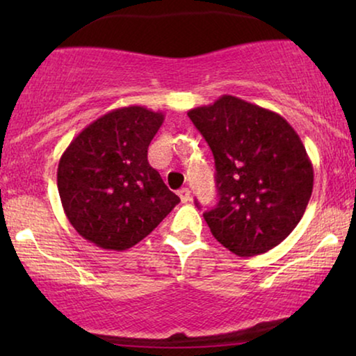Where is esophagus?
<instances>
[{
	"mask_svg": "<svg viewBox=\"0 0 356 356\" xmlns=\"http://www.w3.org/2000/svg\"><path fill=\"white\" fill-rule=\"evenodd\" d=\"M189 189L188 188H183V189H179L178 191V196H179V199H181V202H188L189 201Z\"/></svg>",
	"mask_w": 356,
	"mask_h": 356,
	"instance_id": "esophagus-1",
	"label": "esophagus"
}]
</instances>
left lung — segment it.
Segmentation results:
<instances>
[{
    "label": "left lung",
    "instance_id": "8db88e82",
    "mask_svg": "<svg viewBox=\"0 0 356 356\" xmlns=\"http://www.w3.org/2000/svg\"><path fill=\"white\" fill-rule=\"evenodd\" d=\"M188 116L216 160L218 202L204 212L213 238L243 257L275 248L313 193V163L300 136L279 113L233 95Z\"/></svg>",
    "mask_w": 356,
    "mask_h": 356
}]
</instances>
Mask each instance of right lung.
I'll list each match as a JSON object with an SVG mask.
<instances>
[{"label":"right lung","instance_id":"right-lung-1","mask_svg":"<svg viewBox=\"0 0 356 356\" xmlns=\"http://www.w3.org/2000/svg\"><path fill=\"white\" fill-rule=\"evenodd\" d=\"M162 111L131 105L108 111L72 139L58 163V193L67 220L102 250L124 251L144 240L179 202L147 149Z\"/></svg>","mask_w":356,"mask_h":356}]
</instances>
